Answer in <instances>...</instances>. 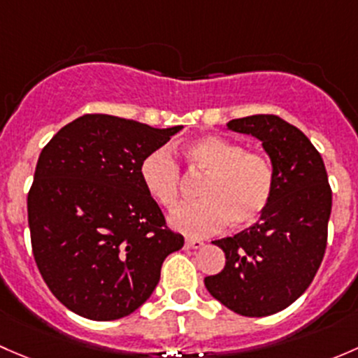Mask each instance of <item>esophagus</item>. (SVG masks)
Returning <instances> with one entry per match:
<instances>
[{
  "mask_svg": "<svg viewBox=\"0 0 358 358\" xmlns=\"http://www.w3.org/2000/svg\"><path fill=\"white\" fill-rule=\"evenodd\" d=\"M184 245H186V248H189V250H198V248H203L205 243L201 241V239L187 238V239H186V243H184Z\"/></svg>",
  "mask_w": 358,
  "mask_h": 358,
  "instance_id": "obj_1",
  "label": "esophagus"
}]
</instances>
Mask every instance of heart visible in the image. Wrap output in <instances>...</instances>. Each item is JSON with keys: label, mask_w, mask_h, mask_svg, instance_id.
I'll use <instances>...</instances> for the list:
<instances>
[{"label": "heart", "mask_w": 358, "mask_h": 358, "mask_svg": "<svg viewBox=\"0 0 358 358\" xmlns=\"http://www.w3.org/2000/svg\"><path fill=\"white\" fill-rule=\"evenodd\" d=\"M191 171L206 174L200 201L176 208L172 229L187 236H206L231 227L252 226L267 210L274 193V169L264 155L246 152L239 143L203 136L184 148ZM146 193L164 208H174L180 196V169L165 148L153 150L139 165Z\"/></svg>", "instance_id": "heart-1"}]
</instances>
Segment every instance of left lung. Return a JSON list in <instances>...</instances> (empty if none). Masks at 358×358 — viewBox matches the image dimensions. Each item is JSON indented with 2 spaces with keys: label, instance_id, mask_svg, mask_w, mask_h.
<instances>
[{
  "label": "left lung",
  "instance_id": "obj_1",
  "mask_svg": "<svg viewBox=\"0 0 358 358\" xmlns=\"http://www.w3.org/2000/svg\"><path fill=\"white\" fill-rule=\"evenodd\" d=\"M227 129L260 139L274 169V193L253 226L212 241L226 253V265L205 278V286L236 314L272 315L314 281L326 252L333 193L320 153L281 117H243Z\"/></svg>",
  "mask_w": 358,
  "mask_h": 358
}]
</instances>
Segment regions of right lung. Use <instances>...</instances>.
<instances>
[{
    "label": "right lung",
    "instance_id": "right-lung-1",
    "mask_svg": "<svg viewBox=\"0 0 358 358\" xmlns=\"http://www.w3.org/2000/svg\"><path fill=\"white\" fill-rule=\"evenodd\" d=\"M180 129L87 113L43 148L27 196L32 253L73 314H132L152 296L167 255L182 248L139 178L143 158Z\"/></svg>",
    "mask_w": 358,
    "mask_h": 358
}]
</instances>
